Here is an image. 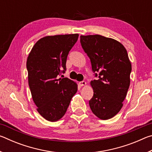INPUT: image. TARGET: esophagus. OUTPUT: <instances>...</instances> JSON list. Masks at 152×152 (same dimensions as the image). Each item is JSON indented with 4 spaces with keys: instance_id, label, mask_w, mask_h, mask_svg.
Instances as JSON below:
<instances>
[{
    "instance_id": "esophagus-1",
    "label": "esophagus",
    "mask_w": 152,
    "mask_h": 152,
    "mask_svg": "<svg viewBox=\"0 0 152 152\" xmlns=\"http://www.w3.org/2000/svg\"><path fill=\"white\" fill-rule=\"evenodd\" d=\"M86 84V82L85 81H82V82H79V85L80 86H85Z\"/></svg>"
}]
</instances>
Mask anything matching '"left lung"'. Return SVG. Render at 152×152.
I'll return each instance as SVG.
<instances>
[{
	"label": "left lung",
	"instance_id": "1",
	"mask_svg": "<svg viewBox=\"0 0 152 152\" xmlns=\"http://www.w3.org/2000/svg\"><path fill=\"white\" fill-rule=\"evenodd\" d=\"M80 43L92 71L99 72V79L91 81L94 94L90 107L100 119H111L123 107L130 85L132 64L127 50L118 41L100 35H80Z\"/></svg>",
	"mask_w": 152,
	"mask_h": 152
}]
</instances>
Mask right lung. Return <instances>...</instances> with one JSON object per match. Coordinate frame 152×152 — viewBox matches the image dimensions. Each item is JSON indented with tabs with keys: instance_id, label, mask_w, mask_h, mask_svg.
<instances>
[{
	"instance_id": "1",
	"label": "right lung",
	"mask_w": 152,
	"mask_h": 152,
	"mask_svg": "<svg viewBox=\"0 0 152 152\" xmlns=\"http://www.w3.org/2000/svg\"><path fill=\"white\" fill-rule=\"evenodd\" d=\"M79 35H48L35 43L27 60L28 82L37 110L46 120L55 122L65 115L78 91L76 82L58 78L66 70L67 56Z\"/></svg>"
}]
</instances>
